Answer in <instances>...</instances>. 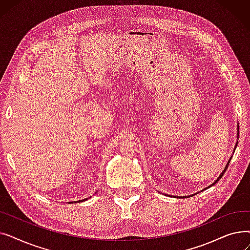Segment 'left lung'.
<instances>
[{
    "label": "left lung",
    "mask_w": 250,
    "mask_h": 250,
    "mask_svg": "<svg viewBox=\"0 0 250 250\" xmlns=\"http://www.w3.org/2000/svg\"><path fill=\"white\" fill-rule=\"evenodd\" d=\"M238 128H239V127H238ZM237 136H239V134H237ZM236 146H237V143H236ZM236 146H235V148H236ZM231 159H232V157H230V159H229V161H228V163H227V165H226V166H225V168H224V170H223V171H222V173H221V174H220V176H219V177H218V178H217V179H216V181H215V182H214V183H212V185H211V186H209V187H208V188H211V187H213V186H214V185H216V183H217V182H218V181H219V180H220V179H221V177H222V176H223V175H224V173H225V172H226V170H227V168H228V165H229V163H230V161H231Z\"/></svg>",
    "instance_id": "left-lung-1"
}]
</instances>
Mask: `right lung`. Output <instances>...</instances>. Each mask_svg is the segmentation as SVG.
<instances>
[{"label": "right lung", "instance_id": "right-lung-1", "mask_svg": "<svg viewBox=\"0 0 250 250\" xmlns=\"http://www.w3.org/2000/svg\"><path fill=\"white\" fill-rule=\"evenodd\" d=\"M83 201H87V199H84V200H80V201H77L78 203H80V202H83ZM77 202H74V203H77Z\"/></svg>", "mask_w": 250, "mask_h": 250}]
</instances>
